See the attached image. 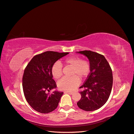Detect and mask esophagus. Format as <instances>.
<instances>
[{
  "instance_id": "34e87169",
  "label": "esophagus",
  "mask_w": 134,
  "mask_h": 134,
  "mask_svg": "<svg viewBox=\"0 0 134 134\" xmlns=\"http://www.w3.org/2000/svg\"><path fill=\"white\" fill-rule=\"evenodd\" d=\"M64 93H67V94H70V95H72V94H73V92H71V91H65Z\"/></svg>"
}]
</instances>
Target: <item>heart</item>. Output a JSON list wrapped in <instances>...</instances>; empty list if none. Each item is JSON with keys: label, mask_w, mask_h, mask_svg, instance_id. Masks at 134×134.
Listing matches in <instances>:
<instances>
[{"label": "heart", "mask_w": 134, "mask_h": 134, "mask_svg": "<svg viewBox=\"0 0 134 134\" xmlns=\"http://www.w3.org/2000/svg\"><path fill=\"white\" fill-rule=\"evenodd\" d=\"M66 66L71 67L70 77H63L58 83V87L62 90L72 91L80 83V79L86 78L88 76L90 66V63L86 60L81 59L79 57H71L64 60ZM52 74L55 79H59L62 75V66L59 62H55L52 68Z\"/></svg>", "instance_id": "heart-1"}]
</instances>
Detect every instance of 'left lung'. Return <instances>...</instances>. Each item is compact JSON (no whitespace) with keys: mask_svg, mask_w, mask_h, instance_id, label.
Masks as SVG:
<instances>
[{"mask_svg":"<svg viewBox=\"0 0 134 134\" xmlns=\"http://www.w3.org/2000/svg\"><path fill=\"white\" fill-rule=\"evenodd\" d=\"M77 53L89 59L90 72L80 88L81 98L77 103L79 107L86 111L98 109L108 100L113 85L112 71L104 55L90 51Z\"/></svg>","mask_w":134,"mask_h":134,"instance_id":"left-lung-1","label":"left lung"}]
</instances>
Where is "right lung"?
<instances>
[{
    "instance_id": "1",
    "label": "right lung",
    "mask_w": 134,
    "mask_h": 134,
    "mask_svg": "<svg viewBox=\"0 0 134 134\" xmlns=\"http://www.w3.org/2000/svg\"><path fill=\"white\" fill-rule=\"evenodd\" d=\"M68 53L47 51L34 56L25 68L22 77L25 97L30 105L37 112L48 113L58 107L63 92L54 91L57 85L53 79L52 68L56 61Z\"/></svg>"
}]
</instances>
